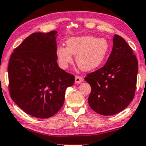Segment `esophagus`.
Returning <instances> with one entry per match:
<instances>
[{
    "mask_svg": "<svg viewBox=\"0 0 146 146\" xmlns=\"http://www.w3.org/2000/svg\"><path fill=\"white\" fill-rule=\"evenodd\" d=\"M84 80L83 78L80 76H75V83L76 84H79L83 82Z\"/></svg>",
    "mask_w": 146,
    "mask_h": 146,
    "instance_id": "obj_1",
    "label": "esophagus"
}]
</instances>
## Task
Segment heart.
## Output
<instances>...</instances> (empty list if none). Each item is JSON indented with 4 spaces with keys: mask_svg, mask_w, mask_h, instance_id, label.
<instances>
[{
    "mask_svg": "<svg viewBox=\"0 0 146 146\" xmlns=\"http://www.w3.org/2000/svg\"><path fill=\"white\" fill-rule=\"evenodd\" d=\"M67 47L59 46L56 56L60 66L66 69L76 55V63L83 71H90L99 67L109 54L110 44L105 38L85 35L71 37L66 41Z\"/></svg>",
    "mask_w": 146,
    "mask_h": 146,
    "instance_id": "1",
    "label": "heart"
}]
</instances>
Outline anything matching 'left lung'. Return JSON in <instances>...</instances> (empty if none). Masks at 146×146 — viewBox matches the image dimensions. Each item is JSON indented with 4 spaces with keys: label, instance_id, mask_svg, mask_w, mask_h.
<instances>
[{
    "label": "left lung",
    "instance_id": "obj_1",
    "mask_svg": "<svg viewBox=\"0 0 146 146\" xmlns=\"http://www.w3.org/2000/svg\"><path fill=\"white\" fill-rule=\"evenodd\" d=\"M113 46L105 65L85 77L92 92L90 107L103 115L123 111L134 98L138 72V61L133 50L118 35L113 39Z\"/></svg>",
    "mask_w": 146,
    "mask_h": 146
}]
</instances>
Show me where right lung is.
Instances as JSON below:
<instances>
[{"mask_svg": "<svg viewBox=\"0 0 146 146\" xmlns=\"http://www.w3.org/2000/svg\"><path fill=\"white\" fill-rule=\"evenodd\" d=\"M56 33L31 34L15 48L9 61L11 99L27 114L41 119L60 110L66 88L74 83V76L57 64Z\"/></svg>", "mask_w": 146, "mask_h": 146, "instance_id": "1", "label": "right lung"}]
</instances>
